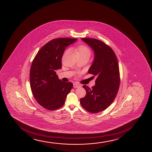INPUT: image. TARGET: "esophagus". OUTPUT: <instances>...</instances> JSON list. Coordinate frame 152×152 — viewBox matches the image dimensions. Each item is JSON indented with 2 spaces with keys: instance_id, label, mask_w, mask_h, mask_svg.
I'll return each mask as SVG.
<instances>
[{
  "instance_id": "34e87169",
  "label": "esophagus",
  "mask_w": 152,
  "mask_h": 152,
  "mask_svg": "<svg viewBox=\"0 0 152 152\" xmlns=\"http://www.w3.org/2000/svg\"><path fill=\"white\" fill-rule=\"evenodd\" d=\"M73 86L74 88H79V87H81V86L78 83H74Z\"/></svg>"
}]
</instances>
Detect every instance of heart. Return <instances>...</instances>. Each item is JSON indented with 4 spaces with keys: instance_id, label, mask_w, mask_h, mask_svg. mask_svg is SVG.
I'll list each match as a JSON object with an SVG mask.
<instances>
[{
    "instance_id": "heart-1",
    "label": "heart",
    "mask_w": 152,
    "mask_h": 152,
    "mask_svg": "<svg viewBox=\"0 0 152 152\" xmlns=\"http://www.w3.org/2000/svg\"><path fill=\"white\" fill-rule=\"evenodd\" d=\"M78 55H91V50L86 45H80L78 48Z\"/></svg>"
}]
</instances>
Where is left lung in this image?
Listing matches in <instances>:
<instances>
[{"label": "left lung", "mask_w": 152, "mask_h": 152, "mask_svg": "<svg viewBox=\"0 0 152 152\" xmlns=\"http://www.w3.org/2000/svg\"><path fill=\"white\" fill-rule=\"evenodd\" d=\"M81 40L94 51V61L88 73L94 75L96 79L91 88L82 86L86 94L80 99V104L86 110L96 113L106 109L116 97L120 86L119 69L116 55L110 47L94 38Z\"/></svg>", "instance_id": "1"}]
</instances>
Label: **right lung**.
Instances as JSON below:
<instances>
[{"instance_id": "add662e5", "label": "right lung", "mask_w": 152, "mask_h": 152, "mask_svg": "<svg viewBox=\"0 0 152 152\" xmlns=\"http://www.w3.org/2000/svg\"><path fill=\"white\" fill-rule=\"evenodd\" d=\"M77 40L70 38L51 40L41 48L33 61L30 71L31 91L38 103L46 109L61 107L73 88L71 82L59 79L56 71L61 68L66 48Z\"/></svg>"}]
</instances>
